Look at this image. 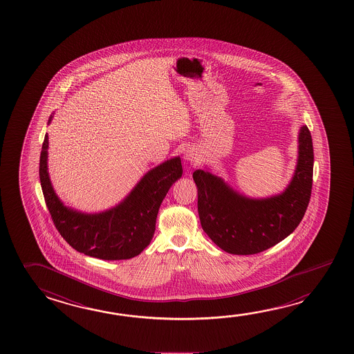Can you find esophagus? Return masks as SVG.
Returning a JSON list of instances; mask_svg holds the SVG:
<instances>
[{"label":"esophagus","mask_w":354,"mask_h":354,"mask_svg":"<svg viewBox=\"0 0 354 354\" xmlns=\"http://www.w3.org/2000/svg\"><path fill=\"white\" fill-rule=\"evenodd\" d=\"M198 158H200V156H198V149L189 147V148L184 150V160H185L186 164H189V165L196 164L198 162Z\"/></svg>","instance_id":"esophagus-1"}]
</instances>
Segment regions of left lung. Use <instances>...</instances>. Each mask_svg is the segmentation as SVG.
<instances>
[{"label": "left lung", "mask_w": 354, "mask_h": 354, "mask_svg": "<svg viewBox=\"0 0 354 354\" xmlns=\"http://www.w3.org/2000/svg\"><path fill=\"white\" fill-rule=\"evenodd\" d=\"M296 168L283 192L266 198H250L229 183L198 169V211L206 235L232 254H254L272 248L291 235L310 203L313 176V145L306 125L298 131Z\"/></svg>", "instance_id": "obj_1"}]
</instances>
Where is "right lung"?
Instances as JSON below:
<instances>
[{"label": "right lung", "instance_id": "right-lung-1", "mask_svg": "<svg viewBox=\"0 0 354 354\" xmlns=\"http://www.w3.org/2000/svg\"><path fill=\"white\" fill-rule=\"evenodd\" d=\"M53 119L50 114L48 124ZM48 134L39 158V180L46 205L57 230L78 252L100 260H128L149 245L156 216L169 189L181 178L180 156L156 165L143 175L119 204L100 212H83L63 203L48 173Z\"/></svg>", "mask_w": 354, "mask_h": 354}]
</instances>
